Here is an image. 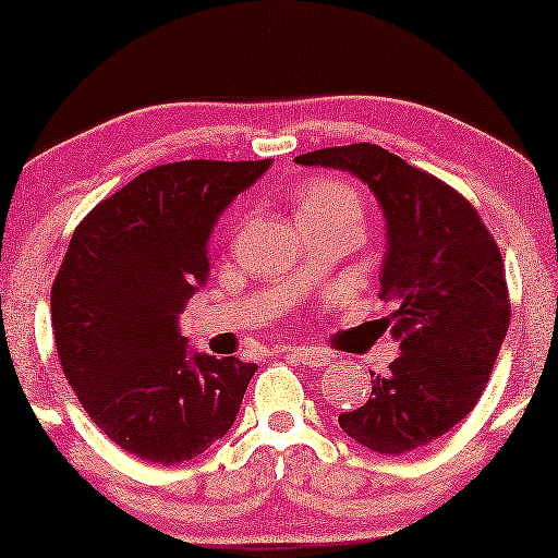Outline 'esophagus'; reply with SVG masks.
<instances>
[{
	"label": "esophagus",
	"mask_w": 558,
	"mask_h": 558,
	"mask_svg": "<svg viewBox=\"0 0 558 558\" xmlns=\"http://www.w3.org/2000/svg\"><path fill=\"white\" fill-rule=\"evenodd\" d=\"M282 354H286L290 361H298V364H305L311 368H324L331 364V356H328L326 351L311 349V347H288L282 349Z\"/></svg>",
	"instance_id": "34e87169"
}]
</instances>
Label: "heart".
I'll list each match as a JSON object with an SVG mask.
<instances>
[{"label":"heart","mask_w":558,"mask_h":558,"mask_svg":"<svg viewBox=\"0 0 558 558\" xmlns=\"http://www.w3.org/2000/svg\"><path fill=\"white\" fill-rule=\"evenodd\" d=\"M361 194L354 186L333 177H313L298 194V215L301 211H326V209H351L361 217Z\"/></svg>","instance_id":"obj_1"}]
</instances>
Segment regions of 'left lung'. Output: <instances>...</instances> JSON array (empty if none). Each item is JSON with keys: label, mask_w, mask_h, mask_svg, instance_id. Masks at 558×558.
Instances as JSON below:
<instances>
[{"label": "left lung", "mask_w": 558, "mask_h": 558, "mask_svg": "<svg viewBox=\"0 0 558 558\" xmlns=\"http://www.w3.org/2000/svg\"><path fill=\"white\" fill-rule=\"evenodd\" d=\"M295 161L351 171L387 217L379 280L397 303L387 326L402 354L387 376L372 374V397L339 425L381 454L425 447L473 412L511 324L498 242L458 190L381 146L318 148Z\"/></svg>", "instance_id": "left-lung-1"}]
</instances>
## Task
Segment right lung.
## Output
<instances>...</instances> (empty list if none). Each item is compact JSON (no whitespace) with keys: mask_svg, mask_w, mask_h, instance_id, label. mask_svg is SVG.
Returning a JSON list of instances; mask_svg holds the SVG:
<instances>
[{"mask_svg":"<svg viewBox=\"0 0 558 558\" xmlns=\"http://www.w3.org/2000/svg\"><path fill=\"white\" fill-rule=\"evenodd\" d=\"M268 167L161 163L75 227L50 293L60 366L98 429L141 460L197 458L238 417L257 366L190 354L179 316L209 272L219 215Z\"/></svg>","mask_w":558,"mask_h":558,"instance_id":"add662e5","label":"right lung"}]
</instances>
